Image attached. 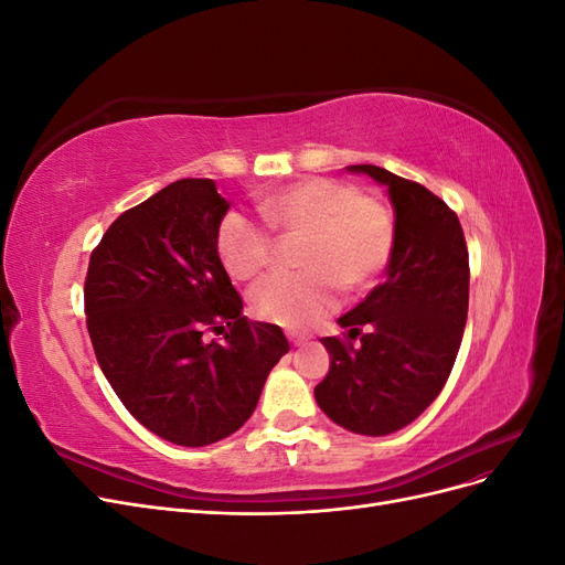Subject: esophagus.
I'll return each instance as SVG.
<instances>
[{"mask_svg": "<svg viewBox=\"0 0 565 565\" xmlns=\"http://www.w3.org/2000/svg\"><path fill=\"white\" fill-rule=\"evenodd\" d=\"M287 339H289V344H292V347H303L306 344V337H301V334H289Z\"/></svg>", "mask_w": 565, "mask_h": 565, "instance_id": "obj_1", "label": "esophagus"}]
</instances>
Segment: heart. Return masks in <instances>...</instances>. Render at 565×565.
I'll use <instances>...</instances> for the list:
<instances>
[{
  "instance_id": "obj_1",
  "label": "heart",
  "mask_w": 565,
  "mask_h": 565,
  "mask_svg": "<svg viewBox=\"0 0 565 565\" xmlns=\"http://www.w3.org/2000/svg\"><path fill=\"white\" fill-rule=\"evenodd\" d=\"M266 224L280 235H306L301 273H276L252 292V311L266 322L303 330L339 303V289L361 292L386 268L396 245V218L386 204L355 185L313 177L259 202ZM218 254L235 280H254L276 259L270 231L241 212L218 226Z\"/></svg>"
}]
</instances>
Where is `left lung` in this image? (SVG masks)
<instances>
[{
	"instance_id": "obj_1",
	"label": "left lung",
	"mask_w": 565,
	"mask_h": 565,
	"mask_svg": "<svg viewBox=\"0 0 565 565\" xmlns=\"http://www.w3.org/2000/svg\"><path fill=\"white\" fill-rule=\"evenodd\" d=\"M349 169L388 188L396 245L384 282L339 318L344 337L320 339L330 372L313 393L334 424L386 436L415 422L450 377L469 311V252L457 214L429 188L374 164Z\"/></svg>"
}]
</instances>
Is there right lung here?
I'll return each mask as SVG.
<instances>
[{
  "label": "right lung",
  "instance_id": "1",
  "mask_svg": "<svg viewBox=\"0 0 565 565\" xmlns=\"http://www.w3.org/2000/svg\"><path fill=\"white\" fill-rule=\"evenodd\" d=\"M226 212L212 179L169 183L113 221L84 280L87 330L117 398L185 448L241 429L289 351L278 324L243 316L216 247Z\"/></svg>",
  "mask_w": 565,
  "mask_h": 565
}]
</instances>
